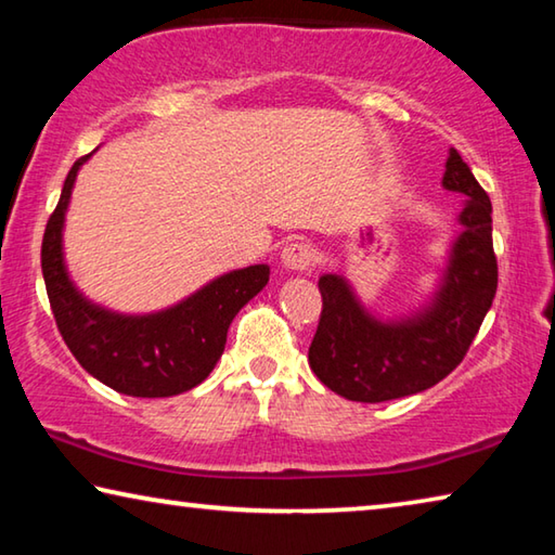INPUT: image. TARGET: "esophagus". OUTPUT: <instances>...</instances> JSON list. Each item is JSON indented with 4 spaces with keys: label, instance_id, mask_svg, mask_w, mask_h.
I'll use <instances>...</instances> for the list:
<instances>
[{
    "label": "esophagus",
    "instance_id": "34e87169",
    "mask_svg": "<svg viewBox=\"0 0 555 555\" xmlns=\"http://www.w3.org/2000/svg\"><path fill=\"white\" fill-rule=\"evenodd\" d=\"M313 261H315V255H313V247L308 242L294 240V242H288L284 249H281V264H284L288 271H306L313 267Z\"/></svg>",
    "mask_w": 555,
    "mask_h": 555
}]
</instances>
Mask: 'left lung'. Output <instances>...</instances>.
I'll use <instances>...</instances> for the list:
<instances>
[{
  "label": "left lung",
  "mask_w": 555,
  "mask_h": 555,
  "mask_svg": "<svg viewBox=\"0 0 555 555\" xmlns=\"http://www.w3.org/2000/svg\"><path fill=\"white\" fill-rule=\"evenodd\" d=\"M443 188L465 195L460 232L450 242L434 294L399 318L374 315L343 274H323V313L308 364L327 389L379 403L430 389L453 372L473 345L496 294L492 203L455 149Z\"/></svg>",
  "instance_id": "obj_1"
}]
</instances>
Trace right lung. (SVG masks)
<instances>
[{"instance_id":"1","label":"right lung","mask_w":555,"mask_h":555,"mask_svg":"<svg viewBox=\"0 0 555 555\" xmlns=\"http://www.w3.org/2000/svg\"><path fill=\"white\" fill-rule=\"evenodd\" d=\"M92 154L73 164L43 232L41 269L55 325L82 370L109 389L142 399L176 397L208 379L230 323L267 286L269 267L228 271L154 313H119L90 300L65 267L63 228L75 178Z\"/></svg>"}]
</instances>
